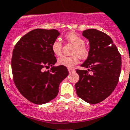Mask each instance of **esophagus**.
Returning <instances> with one entry per match:
<instances>
[{"label": "esophagus", "instance_id": "esophagus-1", "mask_svg": "<svg viewBox=\"0 0 130 130\" xmlns=\"http://www.w3.org/2000/svg\"><path fill=\"white\" fill-rule=\"evenodd\" d=\"M68 72H69L70 74H71V73L74 72L75 70L74 69H72V68H68Z\"/></svg>", "mask_w": 130, "mask_h": 130}]
</instances>
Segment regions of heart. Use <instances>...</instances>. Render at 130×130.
I'll use <instances>...</instances> for the list:
<instances>
[{"label": "heart", "mask_w": 130, "mask_h": 130, "mask_svg": "<svg viewBox=\"0 0 130 130\" xmlns=\"http://www.w3.org/2000/svg\"><path fill=\"white\" fill-rule=\"evenodd\" d=\"M66 39L68 42L74 45L70 56H62L58 60V64L67 68H72L79 62V57L86 59L89 55V48L84 44V40L82 37L75 32H70L66 35ZM62 44L60 40H56L51 46L52 52L56 56H60L62 54Z\"/></svg>", "instance_id": "b5f03b06"}]
</instances>
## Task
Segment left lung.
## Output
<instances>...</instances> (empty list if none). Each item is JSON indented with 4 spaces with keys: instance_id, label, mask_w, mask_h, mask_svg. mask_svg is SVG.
Returning <instances> with one entry per match:
<instances>
[{
    "instance_id": "8db88e82",
    "label": "left lung",
    "mask_w": 130,
    "mask_h": 130,
    "mask_svg": "<svg viewBox=\"0 0 130 130\" xmlns=\"http://www.w3.org/2000/svg\"><path fill=\"white\" fill-rule=\"evenodd\" d=\"M82 35L90 42L89 55L76 70L80 78L75 84L76 94L89 104H98L113 92L118 83L122 57L110 36L96 29H87Z\"/></svg>"
}]
</instances>
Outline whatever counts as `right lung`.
<instances>
[{"mask_svg":"<svg viewBox=\"0 0 130 130\" xmlns=\"http://www.w3.org/2000/svg\"><path fill=\"white\" fill-rule=\"evenodd\" d=\"M60 34L55 29H34L22 36L14 48L11 60L14 82L20 94L36 104L55 98L60 84L68 75L65 66H54L57 60L51 46ZM50 66L51 70L45 71L44 68Z\"/></svg>","mask_w":130,"mask_h":130,"instance_id":"add662e5","label":"right lung"}]
</instances>
